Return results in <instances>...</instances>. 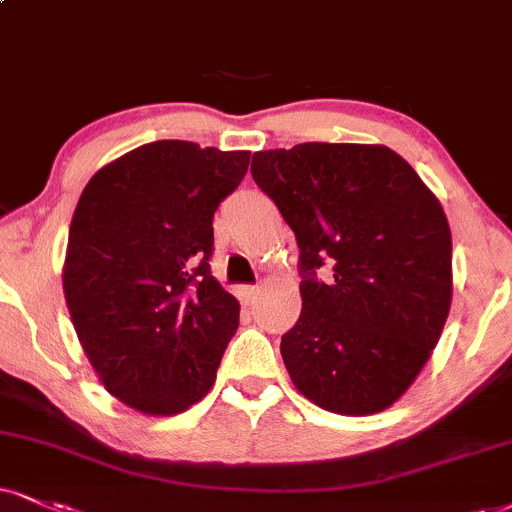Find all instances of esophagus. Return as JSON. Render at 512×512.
Segmentation results:
<instances>
[{
    "label": "esophagus",
    "mask_w": 512,
    "mask_h": 512,
    "mask_svg": "<svg viewBox=\"0 0 512 512\" xmlns=\"http://www.w3.org/2000/svg\"><path fill=\"white\" fill-rule=\"evenodd\" d=\"M258 296H261V289H258V287H244V289H242V299H244L246 306L256 304Z\"/></svg>",
    "instance_id": "34e87169"
}]
</instances>
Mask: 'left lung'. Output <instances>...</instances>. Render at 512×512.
Listing matches in <instances>:
<instances>
[{
  "label": "left lung",
  "instance_id": "1",
  "mask_svg": "<svg viewBox=\"0 0 512 512\" xmlns=\"http://www.w3.org/2000/svg\"><path fill=\"white\" fill-rule=\"evenodd\" d=\"M251 178L299 244L301 315L280 344L296 389L332 413L389 408L449 318L451 230L439 199L380 144L258 151Z\"/></svg>",
  "mask_w": 512,
  "mask_h": 512
}]
</instances>
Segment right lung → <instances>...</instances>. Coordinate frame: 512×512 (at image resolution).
I'll use <instances>...</instances> for the list:
<instances>
[{
	"mask_svg": "<svg viewBox=\"0 0 512 512\" xmlns=\"http://www.w3.org/2000/svg\"><path fill=\"white\" fill-rule=\"evenodd\" d=\"M249 156L159 140L82 189L63 294L99 380L140 413H180L216 382L239 301L211 275L213 213L244 180Z\"/></svg>",
	"mask_w": 512,
	"mask_h": 512,
	"instance_id": "add662e5",
	"label": "right lung"
}]
</instances>
